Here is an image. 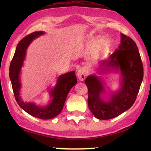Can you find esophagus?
Segmentation results:
<instances>
[{"label": "esophagus", "mask_w": 151, "mask_h": 151, "mask_svg": "<svg viewBox=\"0 0 151 151\" xmlns=\"http://www.w3.org/2000/svg\"><path fill=\"white\" fill-rule=\"evenodd\" d=\"M86 76V70L85 68H81L77 72V76L80 81H84Z\"/></svg>", "instance_id": "obj_1"}]
</instances>
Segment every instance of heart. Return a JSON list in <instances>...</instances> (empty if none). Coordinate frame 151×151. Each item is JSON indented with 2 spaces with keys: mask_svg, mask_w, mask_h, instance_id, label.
<instances>
[{
  "mask_svg": "<svg viewBox=\"0 0 151 151\" xmlns=\"http://www.w3.org/2000/svg\"><path fill=\"white\" fill-rule=\"evenodd\" d=\"M98 41H99V42H100V41H101V40H98Z\"/></svg>",
  "mask_w": 151,
  "mask_h": 151,
  "instance_id": "1",
  "label": "heart"
}]
</instances>
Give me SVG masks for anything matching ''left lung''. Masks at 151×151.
<instances>
[{
  "mask_svg": "<svg viewBox=\"0 0 151 151\" xmlns=\"http://www.w3.org/2000/svg\"><path fill=\"white\" fill-rule=\"evenodd\" d=\"M103 70L119 67L122 75V84L119 93L113 94L109 102H104L101 94L103 85L95 76H89L85 80L87 86L88 105L96 119H113L132 106L143 78V65L136 43L131 38L121 34L119 48L109 57V60L102 63Z\"/></svg>",
  "mask_w": 151,
  "mask_h": 151,
  "instance_id": "8db88e82",
  "label": "left lung"
}]
</instances>
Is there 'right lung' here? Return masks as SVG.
I'll return each mask as SVG.
<instances>
[{
    "label": "right lung",
    "instance_id": "add662e5",
    "mask_svg": "<svg viewBox=\"0 0 151 151\" xmlns=\"http://www.w3.org/2000/svg\"><path fill=\"white\" fill-rule=\"evenodd\" d=\"M42 31L34 32L28 35L18 43L14 57L10 64L9 76L15 99L19 105L31 116L40 119H50L57 116L63 110L66 96L70 88L77 83L75 72L71 71L59 76L57 86L50 92L52 100L46 107H40L33 103H26L20 97V83L19 73L24 59L26 50L32 40L36 37L42 35Z\"/></svg>",
    "mask_w": 151,
    "mask_h": 151
}]
</instances>
